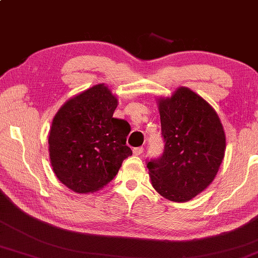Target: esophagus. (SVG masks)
<instances>
[{
  "label": "esophagus",
  "instance_id": "esophagus-1",
  "mask_svg": "<svg viewBox=\"0 0 258 258\" xmlns=\"http://www.w3.org/2000/svg\"><path fill=\"white\" fill-rule=\"evenodd\" d=\"M143 147H139V148H134L133 149V153L135 154V156H140L143 152Z\"/></svg>",
  "mask_w": 258,
  "mask_h": 258
}]
</instances>
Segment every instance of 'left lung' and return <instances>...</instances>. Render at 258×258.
I'll list each match as a JSON object with an SVG mask.
<instances>
[{"label": "left lung", "instance_id": "1", "mask_svg": "<svg viewBox=\"0 0 258 258\" xmlns=\"http://www.w3.org/2000/svg\"><path fill=\"white\" fill-rule=\"evenodd\" d=\"M165 150L148 161L152 186L172 202H187L213 181L223 160L226 135L218 114L190 89L158 99Z\"/></svg>", "mask_w": 258, "mask_h": 258}]
</instances>
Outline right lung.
Instances as JSON below:
<instances>
[{
    "instance_id": "1",
    "label": "right lung",
    "mask_w": 258,
    "mask_h": 258,
    "mask_svg": "<svg viewBox=\"0 0 258 258\" xmlns=\"http://www.w3.org/2000/svg\"><path fill=\"white\" fill-rule=\"evenodd\" d=\"M117 104L108 87L96 84L69 99L54 117L50 165L58 180L76 193L99 190L132 156L126 121L113 117Z\"/></svg>"
}]
</instances>
